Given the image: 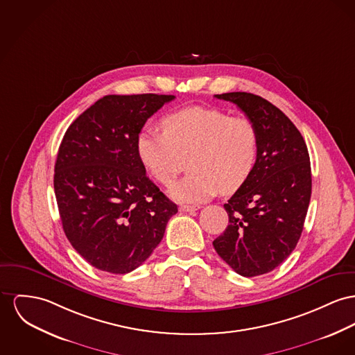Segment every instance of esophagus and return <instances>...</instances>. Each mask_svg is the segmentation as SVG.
<instances>
[{
	"label": "esophagus",
	"instance_id": "1",
	"mask_svg": "<svg viewBox=\"0 0 355 355\" xmlns=\"http://www.w3.org/2000/svg\"><path fill=\"white\" fill-rule=\"evenodd\" d=\"M199 209H200L199 205H182L179 207V211L180 213H192V211H196Z\"/></svg>",
	"mask_w": 355,
	"mask_h": 355
}]
</instances>
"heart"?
<instances>
[{"label": "heart", "mask_w": 355, "mask_h": 355, "mask_svg": "<svg viewBox=\"0 0 355 355\" xmlns=\"http://www.w3.org/2000/svg\"><path fill=\"white\" fill-rule=\"evenodd\" d=\"M163 133L146 129L137 137L142 166L159 183L169 186L184 171L189 175L171 189L179 202H202L233 193L252 175L260 150V132L249 117H233L219 109L187 107L162 119Z\"/></svg>", "instance_id": "obj_1"}]
</instances>
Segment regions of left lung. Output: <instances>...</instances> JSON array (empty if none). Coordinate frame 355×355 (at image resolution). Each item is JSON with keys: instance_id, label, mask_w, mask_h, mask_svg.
Masks as SVG:
<instances>
[{"instance_id": "8db88e82", "label": "left lung", "mask_w": 355, "mask_h": 355, "mask_svg": "<svg viewBox=\"0 0 355 355\" xmlns=\"http://www.w3.org/2000/svg\"><path fill=\"white\" fill-rule=\"evenodd\" d=\"M260 132L256 166L223 205L229 225L214 249L238 275L254 277L277 268L296 248L311 199L307 145L283 112L250 93H225Z\"/></svg>"}]
</instances>
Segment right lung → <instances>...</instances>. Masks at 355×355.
<instances>
[{
    "instance_id": "obj_1",
    "label": "right lung",
    "mask_w": 355,
    "mask_h": 355,
    "mask_svg": "<svg viewBox=\"0 0 355 355\" xmlns=\"http://www.w3.org/2000/svg\"><path fill=\"white\" fill-rule=\"evenodd\" d=\"M175 95H106L67 129L53 189L72 248L96 269L125 275L139 268L178 213L145 175L137 137L146 119Z\"/></svg>"
}]
</instances>
